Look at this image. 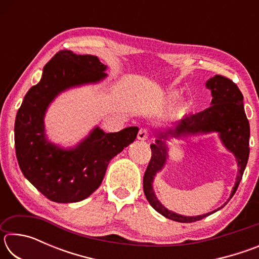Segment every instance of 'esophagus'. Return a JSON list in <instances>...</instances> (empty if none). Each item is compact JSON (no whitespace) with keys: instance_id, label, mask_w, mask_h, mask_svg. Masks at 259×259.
<instances>
[{"instance_id":"esophagus-1","label":"esophagus","mask_w":259,"mask_h":259,"mask_svg":"<svg viewBox=\"0 0 259 259\" xmlns=\"http://www.w3.org/2000/svg\"><path fill=\"white\" fill-rule=\"evenodd\" d=\"M148 135H150L148 130L146 128H142V129H139V131H138L137 138L140 139V140H146L148 138Z\"/></svg>"}]
</instances>
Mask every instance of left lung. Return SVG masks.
<instances>
[{
    "label": "left lung",
    "instance_id": "8db88e82",
    "mask_svg": "<svg viewBox=\"0 0 259 259\" xmlns=\"http://www.w3.org/2000/svg\"><path fill=\"white\" fill-rule=\"evenodd\" d=\"M207 87L211 90V106L205 108L202 112L185 116L184 119L178 121L177 125L174 129L165 131L159 136V138L155 140V144L151 145L152 156L145 175H144L143 187L148 202L157 212L171 219V221L179 223H193L201 221L209 214L216 212L219 209L214 210L212 212L202 214V216L186 217L169 211L159 202V200L154 195V192H153L152 182L156 172L160 171L163 166L165 161L166 147L162 139H165L168 136L178 137V136L186 134L211 133V131L219 133L227 150L234 153L240 168L235 186L231 193V198L238 190L239 184L242 179V175L248 162L249 151H250V148H249L250 126H249V121L245 116L243 96L241 94L239 87L230 78L222 75H216L210 78L207 82Z\"/></svg>",
    "mask_w": 259,
    "mask_h": 259
}]
</instances>
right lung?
I'll return each instance as SVG.
<instances>
[{
  "mask_svg": "<svg viewBox=\"0 0 259 259\" xmlns=\"http://www.w3.org/2000/svg\"><path fill=\"white\" fill-rule=\"evenodd\" d=\"M96 56L61 50L48 61L41 81L26 94L15 122V146L21 172L47 199L78 202L97 190L114 156L137 137V126L105 134L96 128L84 142L63 151L45 138L43 116L60 91L106 76Z\"/></svg>",
  "mask_w": 259,
  "mask_h": 259,
  "instance_id": "right-lung-1",
  "label": "right lung"
}]
</instances>
